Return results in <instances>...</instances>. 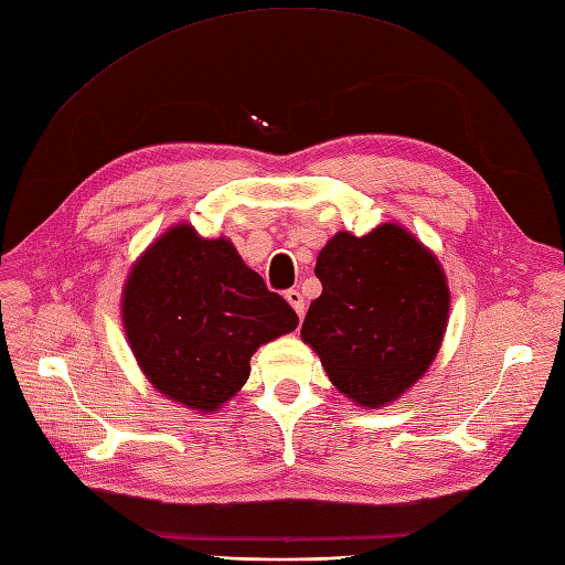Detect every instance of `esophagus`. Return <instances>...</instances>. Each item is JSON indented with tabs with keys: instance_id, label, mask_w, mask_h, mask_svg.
I'll use <instances>...</instances> for the list:
<instances>
[{
	"instance_id": "obj_1",
	"label": "esophagus",
	"mask_w": 565,
	"mask_h": 565,
	"mask_svg": "<svg viewBox=\"0 0 565 565\" xmlns=\"http://www.w3.org/2000/svg\"><path fill=\"white\" fill-rule=\"evenodd\" d=\"M284 298L288 300V306H291L298 312V317L306 315V300H302L298 288H288V291L284 294Z\"/></svg>"
}]
</instances>
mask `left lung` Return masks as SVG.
I'll return each instance as SVG.
<instances>
[{
  "instance_id": "obj_1",
  "label": "left lung",
  "mask_w": 565,
  "mask_h": 565,
  "mask_svg": "<svg viewBox=\"0 0 565 565\" xmlns=\"http://www.w3.org/2000/svg\"><path fill=\"white\" fill-rule=\"evenodd\" d=\"M322 296L300 337L331 384L365 408L386 406L423 377L448 317L446 277L406 228L382 224L358 238L337 234L315 267Z\"/></svg>"
}]
</instances>
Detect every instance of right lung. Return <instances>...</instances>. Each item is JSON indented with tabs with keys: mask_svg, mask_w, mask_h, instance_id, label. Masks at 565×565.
<instances>
[{
	"mask_svg": "<svg viewBox=\"0 0 565 565\" xmlns=\"http://www.w3.org/2000/svg\"><path fill=\"white\" fill-rule=\"evenodd\" d=\"M124 327L154 388L200 413L216 411L250 377L259 345L298 327V315L243 265L226 238L173 226L134 265Z\"/></svg>",
	"mask_w": 565,
	"mask_h": 565,
	"instance_id": "obj_1",
	"label": "right lung"
}]
</instances>
